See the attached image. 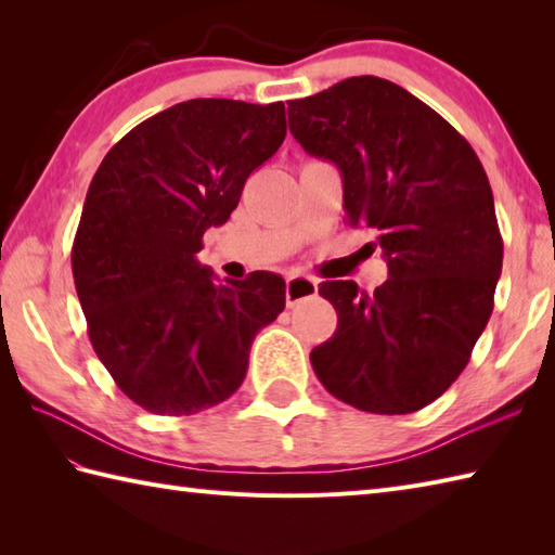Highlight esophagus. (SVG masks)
<instances>
[{
    "mask_svg": "<svg viewBox=\"0 0 555 555\" xmlns=\"http://www.w3.org/2000/svg\"><path fill=\"white\" fill-rule=\"evenodd\" d=\"M317 293V281L310 279V276H288L286 281V302L288 308H293V305H298L300 300L305 298H312Z\"/></svg>",
    "mask_w": 555,
    "mask_h": 555,
    "instance_id": "obj_1",
    "label": "esophagus"
}]
</instances>
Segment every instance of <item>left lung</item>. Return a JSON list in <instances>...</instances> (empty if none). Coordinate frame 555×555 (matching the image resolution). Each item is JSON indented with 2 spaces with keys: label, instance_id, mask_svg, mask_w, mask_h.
<instances>
[{
  "label": "left lung",
  "instance_id": "left-lung-1",
  "mask_svg": "<svg viewBox=\"0 0 555 555\" xmlns=\"http://www.w3.org/2000/svg\"><path fill=\"white\" fill-rule=\"evenodd\" d=\"M288 124L340 169L346 221L379 233L388 264L374 293L320 286L338 326L310 352L314 374L358 410H422L465 370L493 310L503 238L487 171L443 116L376 76L288 102Z\"/></svg>",
  "mask_w": 555,
  "mask_h": 555
}]
</instances>
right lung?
I'll use <instances>...</instances> for the list:
<instances>
[{
	"label": "right lung",
	"mask_w": 555,
	"mask_h": 555,
	"mask_svg": "<svg viewBox=\"0 0 555 555\" xmlns=\"http://www.w3.org/2000/svg\"><path fill=\"white\" fill-rule=\"evenodd\" d=\"M284 138V102L188 100L128 131L92 176L70 250L76 293L98 358L152 415L233 396L257 332L284 312L279 274L217 284L195 257Z\"/></svg>",
	"instance_id": "1"
}]
</instances>
